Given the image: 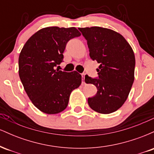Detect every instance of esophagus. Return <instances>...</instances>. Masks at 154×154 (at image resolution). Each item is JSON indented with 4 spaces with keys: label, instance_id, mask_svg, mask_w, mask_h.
<instances>
[{
    "label": "esophagus",
    "instance_id": "1",
    "mask_svg": "<svg viewBox=\"0 0 154 154\" xmlns=\"http://www.w3.org/2000/svg\"><path fill=\"white\" fill-rule=\"evenodd\" d=\"M85 74H82V84H85Z\"/></svg>",
    "mask_w": 154,
    "mask_h": 154
}]
</instances>
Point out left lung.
Instances as JSON below:
<instances>
[{"label": "left lung", "mask_w": 154, "mask_h": 154, "mask_svg": "<svg viewBox=\"0 0 154 154\" xmlns=\"http://www.w3.org/2000/svg\"><path fill=\"white\" fill-rule=\"evenodd\" d=\"M79 29L87 40L91 58L100 63L98 79L85 77V82L97 88L88 104L96 112L111 114L123 105L131 90L135 79L133 50L122 35L112 29L100 26Z\"/></svg>", "instance_id": "1"}]
</instances>
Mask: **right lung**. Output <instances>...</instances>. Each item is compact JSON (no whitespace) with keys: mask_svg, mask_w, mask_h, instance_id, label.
I'll list each match as a JSON object with an SVG mask.
<instances>
[{"mask_svg":"<svg viewBox=\"0 0 154 154\" xmlns=\"http://www.w3.org/2000/svg\"><path fill=\"white\" fill-rule=\"evenodd\" d=\"M75 27L48 26L28 39L19 57V75L32 103L42 112L55 114L66 109L70 94L82 82L77 72L55 69L62 62L70 39L80 36Z\"/></svg>","mask_w":154,"mask_h":154,"instance_id":"1","label":"right lung"}]
</instances>
